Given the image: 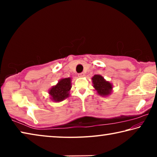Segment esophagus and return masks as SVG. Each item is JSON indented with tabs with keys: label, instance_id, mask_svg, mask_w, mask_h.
<instances>
[{
	"label": "esophagus",
	"instance_id": "34e87169",
	"mask_svg": "<svg viewBox=\"0 0 157 157\" xmlns=\"http://www.w3.org/2000/svg\"><path fill=\"white\" fill-rule=\"evenodd\" d=\"M79 77H80V78H83V77L85 76V73H79L78 75Z\"/></svg>",
	"mask_w": 157,
	"mask_h": 157
}]
</instances>
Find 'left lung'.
Returning <instances> with one entry per match:
<instances>
[{
	"label": "left lung",
	"instance_id": "1",
	"mask_svg": "<svg viewBox=\"0 0 157 157\" xmlns=\"http://www.w3.org/2000/svg\"><path fill=\"white\" fill-rule=\"evenodd\" d=\"M92 82L95 91L101 96H107L112 91V84L106 81L100 75H95L92 78Z\"/></svg>",
	"mask_w": 157,
	"mask_h": 157
}]
</instances>
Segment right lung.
Listing matches in <instances>:
<instances>
[{"label":"right lung","instance_id":"obj_1","mask_svg":"<svg viewBox=\"0 0 157 157\" xmlns=\"http://www.w3.org/2000/svg\"><path fill=\"white\" fill-rule=\"evenodd\" d=\"M71 89V79L70 78L61 79L58 83L49 90V94L52 100L61 102L69 96Z\"/></svg>","mask_w":157,"mask_h":157}]
</instances>
